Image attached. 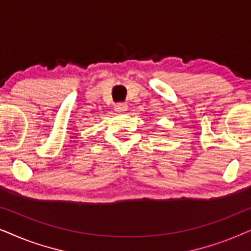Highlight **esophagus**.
I'll return each mask as SVG.
<instances>
[{"label": "esophagus", "mask_w": 251, "mask_h": 251, "mask_svg": "<svg viewBox=\"0 0 251 251\" xmlns=\"http://www.w3.org/2000/svg\"><path fill=\"white\" fill-rule=\"evenodd\" d=\"M114 107L116 112H126L128 109V105L126 102H118V104H115Z\"/></svg>", "instance_id": "esophagus-1"}]
</instances>
